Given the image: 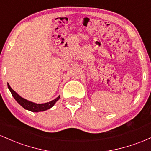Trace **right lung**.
<instances>
[{"mask_svg":"<svg viewBox=\"0 0 151 151\" xmlns=\"http://www.w3.org/2000/svg\"><path fill=\"white\" fill-rule=\"evenodd\" d=\"M8 89L11 91L12 96H13V98H15V100L19 103L20 105L23 108H24L25 109L28 110V111H32V112H40V111H45L46 110L49 109V108H52L54 106L55 103L57 102V101H58L59 98H60V96L58 97H57L55 99L53 100L52 101L50 102L45 103H41V104H38V103H35L31 102V101H28V100L25 99V98H22L21 96H20L16 91H13L11 88L10 85L8 83Z\"/></svg>","mask_w":151,"mask_h":151,"instance_id":"right-lung-1","label":"right lung"}]
</instances>
